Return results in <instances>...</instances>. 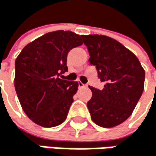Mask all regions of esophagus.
Returning <instances> with one entry per match:
<instances>
[{
	"instance_id": "1",
	"label": "esophagus",
	"mask_w": 156,
	"mask_h": 156,
	"mask_svg": "<svg viewBox=\"0 0 156 156\" xmlns=\"http://www.w3.org/2000/svg\"><path fill=\"white\" fill-rule=\"evenodd\" d=\"M85 87H87V86L84 85L82 82H79V88H85Z\"/></svg>"
}]
</instances>
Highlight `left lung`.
Returning <instances> with one entry per match:
<instances>
[{
  "instance_id": "1",
  "label": "left lung",
  "mask_w": 156,
  "mask_h": 156,
  "mask_svg": "<svg viewBox=\"0 0 156 156\" xmlns=\"http://www.w3.org/2000/svg\"><path fill=\"white\" fill-rule=\"evenodd\" d=\"M90 63L96 66L105 83L103 90L90 87L91 99L87 103L94 123L113 128L132 114L143 89L145 71L136 55L117 41L105 35H84Z\"/></svg>"
}]
</instances>
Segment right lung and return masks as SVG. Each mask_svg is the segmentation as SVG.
Segmentation results:
<instances>
[{"mask_svg":"<svg viewBox=\"0 0 156 156\" xmlns=\"http://www.w3.org/2000/svg\"><path fill=\"white\" fill-rule=\"evenodd\" d=\"M82 35L52 31L24 47L16 59L15 88L26 115L37 125L56 127L66 119L79 83L60 79L68 51L82 45Z\"/></svg>","mask_w":156,"mask_h":156,"instance_id":"right-lung-1","label":"right lung"}]
</instances>
